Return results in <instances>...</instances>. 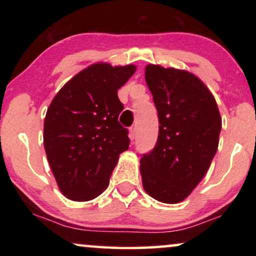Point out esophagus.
I'll return each instance as SVG.
<instances>
[{"instance_id":"esophagus-1","label":"esophagus","mask_w":256,"mask_h":256,"mask_svg":"<svg viewBox=\"0 0 256 256\" xmlns=\"http://www.w3.org/2000/svg\"><path fill=\"white\" fill-rule=\"evenodd\" d=\"M136 134H138V129H136V127L134 126V127H132L130 130H129V138H130V140H135Z\"/></svg>"}]
</instances>
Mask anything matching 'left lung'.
I'll use <instances>...</instances> for the list:
<instances>
[{
	"label": "left lung",
	"instance_id": "1",
	"mask_svg": "<svg viewBox=\"0 0 256 256\" xmlns=\"http://www.w3.org/2000/svg\"><path fill=\"white\" fill-rule=\"evenodd\" d=\"M160 130L156 146L142 156L144 191L166 204L190 196L208 172L219 144L222 118L214 96L185 70L146 66Z\"/></svg>",
	"mask_w": 256,
	"mask_h": 256
}]
</instances>
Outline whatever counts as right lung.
<instances>
[{"mask_svg":"<svg viewBox=\"0 0 256 256\" xmlns=\"http://www.w3.org/2000/svg\"><path fill=\"white\" fill-rule=\"evenodd\" d=\"M135 65H90L56 94L44 120V148L59 190L74 202H88L106 190L118 156L129 146L118 124L124 104L118 90Z\"/></svg>","mask_w":256,"mask_h":256,"instance_id":"1","label":"right lung"}]
</instances>
